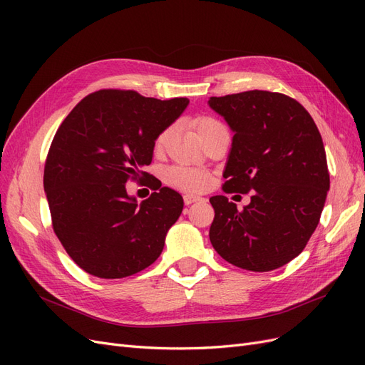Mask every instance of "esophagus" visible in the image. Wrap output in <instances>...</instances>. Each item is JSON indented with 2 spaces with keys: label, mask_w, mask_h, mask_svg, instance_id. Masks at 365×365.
Masks as SVG:
<instances>
[{
  "label": "esophagus",
  "mask_w": 365,
  "mask_h": 365,
  "mask_svg": "<svg viewBox=\"0 0 365 365\" xmlns=\"http://www.w3.org/2000/svg\"><path fill=\"white\" fill-rule=\"evenodd\" d=\"M200 201H204V197L196 196V195H185V196H184L185 205H190V204H193V202H200Z\"/></svg>",
  "instance_id": "esophagus-1"
}]
</instances>
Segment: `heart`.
<instances>
[{
    "mask_svg": "<svg viewBox=\"0 0 365 365\" xmlns=\"http://www.w3.org/2000/svg\"><path fill=\"white\" fill-rule=\"evenodd\" d=\"M220 125L217 120L212 118V117H200L196 120V128L200 134H202L204 130ZM172 135V128L164 129L161 134L157 137L155 140V149L161 150ZM165 180L168 182L176 189H181L185 192H200L202 190L205 184H207V176L205 173L196 170V169H189V168H173L165 175Z\"/></svg>",
    "mask_w": 365,
    "mask_h": 365,
    "instance_id": "1",
    "label": "heart"
}]
</instances>
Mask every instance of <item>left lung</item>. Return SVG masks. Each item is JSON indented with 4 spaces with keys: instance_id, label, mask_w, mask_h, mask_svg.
Wrapping results in <instances>:
<instances>
[{
    "instance_id": "1",
    "label": "left lung",
    "mask_w": 365,
    "mask_h": 365,
    "mask_svg": "<svg viewBox=\"0 0 365 365\" xmlns=\"http://www.w3.org/2000/svg\"><path fill=\"white\" fill-rule=\"evenodd\" d=\"M208 106L233 130L224 190L252 192L242 212L227 196L210 197V242L237 268H280L303 251L326 202L330 180L319 130L300 103L279 93L210 97Z\"/></svg>"
}]
</instances>
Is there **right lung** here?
Wrapping results in <instances>:
<instances>
[{
  "label": "right lung",
  "mask_w": 365,
  "mask_h": 365,
  "mask_svg": "<svg viewBox=\"0 0 365 365\" xmlns=\"http://www.w3.org/2000/svg\"><path fill=\"white\" fill-rule=\"evenodd\" d=\"M190 101H158L135 91L103 90L74 106L53 138L43 190L53 230L88 274L123 279L155 262L182 213V196L149 181L150 197L137 202L128 180L149 178L155 140Z\"/></svg>",
  "instance_id": "obj_1"
}]
</instances>
